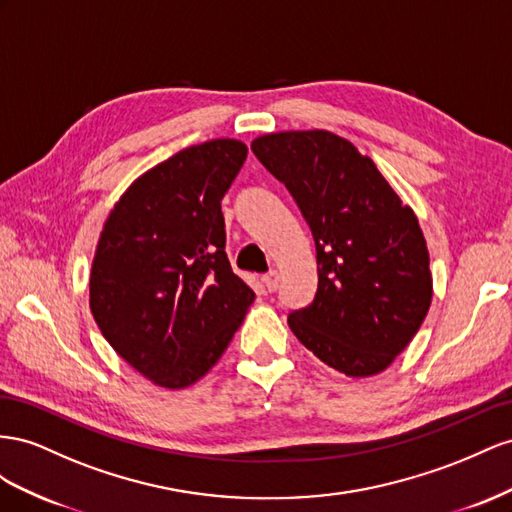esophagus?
I'll return each instance as SVG.
<instances>
[{
  "label": "esophagus",
  "instance_id": "obj_1",
  "mask_svg": "<svg viewBox=\"0 0 512 512\" xmlns=\"http://www.w3.org/2000/svg\"><path fill=\"white\" fill-rule=\"evenodd\" d=\"M261 283H264L266 294H274V291L279 289V272H276V270H270L268 274L261 276Z\"/></svg>",
  "mask_w": 512,
  "mask_h": 512
}]
</instances>
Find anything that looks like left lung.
I'll list each match as a JSON object with an SVG mask.
<instances>
[{
  "instance_id": "obj_1",
  "label": "left lung",
  "mask_w": 512,
  "mask_h": 512,
  "mask_svg": "<svg viewBox=\"0 0 512 512\" xmlns=\"http://www.w3.org/2000/svg\"><path fill=\"white\" fill-rule=\"evenodd\" d=\"M311 227L317 291L287 324L349 377L390 367L425 319L433 281L418 218L369 156L328 130H291L251 145Z\"/></svg>"
}]
</instances>
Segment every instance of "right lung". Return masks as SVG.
I'll return each mask as SVG.
<instances>
[{
	"label": "right lung",
	"instance_id": "right-lung-1",
	"mask_svg": "<svg viewBox=\"0 0 512 512\" xmlns=\"http://www.w3.org/2000/svg\"><path fill=\"white\" fill-rule=\"evenodd\" d=\"M246 145L214 139L145 171L111 210L90 276L102 337L163 388H184L223 356L255 294L225 253L221 201Z\"/></svg>",
	"mask_w": 512,
	"mask_h": 512
}]
</instances>
